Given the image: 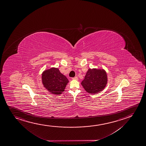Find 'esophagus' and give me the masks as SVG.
<instances>
[{
    "label": "esophagus",
    "mask_w": 146,
    "mask_h": 146,
    "mask_svg": "<svg viewBox=\"0 0 146 146\" xmlns=\"http://www.w3.org/2000/svg\"><path fill=\"white\" fill-rule=\"evenodd\" d=\"M72 80H78V78L77 76H75L74 78H72Z\"/></svg>",
    "instance_id": "obj_1"
}]
</instances>
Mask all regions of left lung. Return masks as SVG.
<instances>
[{
    "instance_id": "1",
    "label": "left lung",
    "mask_w": 146,
    "mask_h": 146,
    "mask_svg": "<svg viewBox=\"0 0 146 146\" xmlns=\"http://www.w3.org/2000/svg\"><path fill=\"white\" fill-rule=\"evenodd\" d=\"M107 82V74L104 70L89 69L82 82V85L88 93L96 94L104 88Z\"/></svg>"
}]
</instances>
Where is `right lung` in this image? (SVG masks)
I'll return each instance as SVG.
<instances>
[{"instance_id":"right-lung-1","label":"right lung","mask_w":146,"mask_h":146,"mask_svg":"<svg viewBox=\"0 0 146 146\" xmlns=\"http://www.w3.org/2000/svg\"><path fill=\"white\" fill-rule=\"evenodd\" d=\"M42 80L44 87L50 92L56 95L64 92L68 82L66 76L61 74L58 68H54L44 71Z\"/></svg>"}]
</instances>
